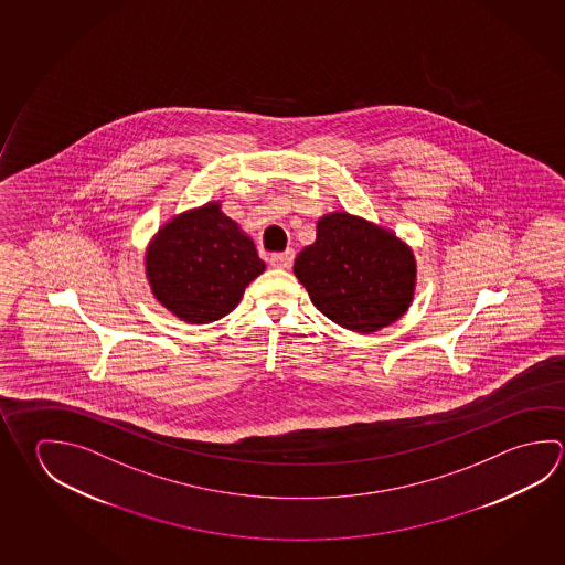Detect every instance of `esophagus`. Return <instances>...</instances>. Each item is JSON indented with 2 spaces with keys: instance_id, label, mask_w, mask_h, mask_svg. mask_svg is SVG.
<instances>
[{
  "instance_id": "esophagus-1",
  "label": "esophagus",
  "mask_w": 565,
  "mask_h": 565,
  "mask_svg": "<svg viewBox=\"0 0 565 565\" xmlns=\"http://www.w3.org/2000/svg\"><path fill=\"white\" fill-rule=\"evenodd\" d=\"M269 264H271L274 268H289V266L294 264V249H286V252H281V254H274V256L269 258Z\"/></svg>"
}]
</instances>
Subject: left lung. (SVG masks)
Listing matches in <instances>:
<instances>
[{
  "label": "left lung",
  "instance_id": "8db88e82",
  "mask_svg": "<svg viewBox=\"0 0 565 565\" xmlns=\"http://www.w3.org/2000/svg\"><path fill=\"white\" fill-rule=\"evenodd\" d=\"M294 274L323 316L356 333L395 323L415 299L413 248L345 210L319 218L316 242L299 252Z\"/></svg>",
  "mask_w": 565,
  "mask_h": 565
}]
</instances>
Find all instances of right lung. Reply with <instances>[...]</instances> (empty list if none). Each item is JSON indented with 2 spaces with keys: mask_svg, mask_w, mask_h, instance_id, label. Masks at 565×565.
I'll list each match as a JSON object with an SVG mask.
<instances>
[{
  "mask_svg": "<svg viewBox=\"0 0 565 565\" xmlns=\"http://www.w3.org/2000/svg\"><path fill=\"white\" fill-rule=\"evenodd\" d=\"M264 269L254 239L222 212L220 200L172 216L145 252L150 294L190 326L228 316Z\"/></svg>",
  "mask_w": 565,
  "mask_h": 565,
  "instance_id": "right-lung-1",
  "label": "right lung"
}]
</instances>
